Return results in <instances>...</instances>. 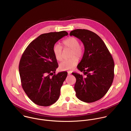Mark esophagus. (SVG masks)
I'll use <instances>...</instances> for the list:
<instances>
[{
	"mask_svg": "<svg viewBox=\"0 0 131 131\" xmlns=\"http://www.w3.org/2000/svg\"><path fill=\"white\" fill-rule=\"evenodd\" d=\"M68 75H71V74H72V72H71V71H68Z\"/></svg>",
	"mask_w": 131,
	"mask_h": 131,
	"instance_id": "34e87169",
	"label": "esophagus"
}]
</instances>
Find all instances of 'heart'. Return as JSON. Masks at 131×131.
I'll list each match as a JSON object with an SVG mask.
<instances>
[{
	"instance_id": "obj_1",
	"label": "heart",
	"mask_w": 131,
	"mask_h": 131,
	"mask_svg": "<svg viewBox=\"0 0 131 131\" xmlns=\"http://www.w3.org/2000/svg\"><path fill=\"white\" fill-rule=\"evenodd\" d=\"M62 45L64 48L72 50L70 57L71 58L64 60L59 64V69L61 71H72L78 63V59L82 56L83 52L82 47L80 46L79 40L75 37H71L64 40L62 41ZM53 53L57 60L60 61L62 60V48L56 44L53 47Z\"/></svg>"
}]
</instances>
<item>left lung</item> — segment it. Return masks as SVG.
Returning <instances> with one entry per match:
<instances>
[{"label": "left lung", "instance_id": "1", "mask_svg": "<svg viewBox=\"0 0 131 131\" xmlns=\"http://www.w3.org/2000/svg\"><path fill=\"white\" fill-rule=\"evenodd\" d=\"M70 35L81 40L85 47L83 56L77 68L86 76L72 73L76 79L74 87L76 96L85 102H93L102 98L112 84L113 59L104 42L93 32L75 29Z\"/></svg>", "mask_w": 131, "mask_h": 131}]
</instances>
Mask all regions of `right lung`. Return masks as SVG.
<instances>
[{
	"instance_id": "1",
	"label": "right lung",
	"mask_w": 131,
	"mask_h": 131,
	"mask_svg": "<svg viewBox=\"0 0 131 131\" xmlns=\"http://www.w3.org/2000/svg\"><path fill=\"white\" fill-rule=\"evenodd\" d=\"M68 35L64 31L41 34L29 44L20 58L19 69L22 87L38 105L50 106L59 98L68 73L55 74L58 66L53 47Z\"/></svg>"
}]
</instances>
